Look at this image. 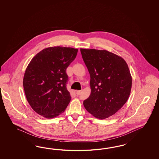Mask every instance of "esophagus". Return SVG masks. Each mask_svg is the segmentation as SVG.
I'll return each instance as SVG.
<instances>
[{"mask_svg":"<svg viewBox=\"0 0 159 159\" xmlns=\"http://www.w3.org/2000/svg\"><path fill=\"white\" fill-rule=\"evenodd\" d=\"M81 92H82V90H77V91L76 92V93L77 95H79V94L81 93Z\"/></svg>","mask_w":159,"mask_h":159,"instance_id":"esophagus-1","label":"esophagus"}]
</instances>
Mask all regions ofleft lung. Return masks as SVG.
<instances>
[{"label":"left lung","instance_id":"8db88e82","mask_svg":"<svg viewBox=\"0 0 159 159\" xmlns=\"http://www.w3.org/2000/svg\"><path fill=\"white\" fill-rule=\"evenodd\" d=\"M90 75L91 93L83 101L87 111L104 120L115 114L128 100L132 76L125 60L107 50L80 48Z\"/></svg>","mask_w":159,"mask_h":159}]
</instances>
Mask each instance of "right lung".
Instances as JSON below:
<instances>
[{
  "label": "right lung",
  "mask_w": 159,
  "mask_h": 159,
  "mask_svg": "<svg viewBox=\"0 0 159 159\" xmlns=\"http://www.w3.org/2000/svg\"><path fill=\"white\" fill-rule=\"evenodd\" d=\"M77 51L70 47H48L29 63L23 81L24 93L29 104L39 115L53 118L66 108L71 97L66 86V69Z\"/></svg>",
  "instance_id": "1"
}]
</instances>
